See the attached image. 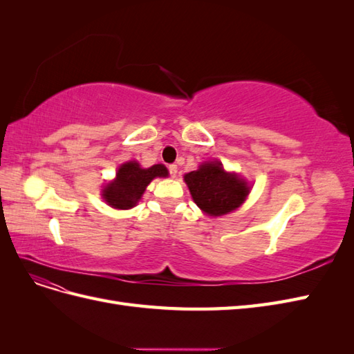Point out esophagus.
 I'll use <instances>...</instances> for the list:
<instances>
[{"instance_id": "esophagus-1", "label": "esophagus", "mask_w": 354, "mask_h": 354, "mask_svg": "<svg viewBox=\"0 0 354 354\" xmlns=\"http://www.w3.org/2000/svg\"><path fill=\"white\" fill-rule=\"evenodd\" d=\"M168 169H169V174L173 176V177H177V173H178V167L176 165V164H171L169 167H168Z\"/></svg>"}]
</instances>
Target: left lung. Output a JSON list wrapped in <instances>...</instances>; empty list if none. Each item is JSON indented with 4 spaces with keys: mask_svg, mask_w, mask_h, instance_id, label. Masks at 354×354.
I'll return each instance as SVG.
<instances>
[{
    "mask_svg": "<svg viewBox=\"0 0 354 354\" xmlns=\"http://www.w3.org/2000/svg\"><path fill=\"white\" fill-rule=\"evenodd\" d=\"M185 181L196 205L211 217L239 208L250 194L248 183L238 174L227 173L218 160L203 162L185 174Z\"/></svg>",
    "mask_w": 354,
    "mask_h": 354,
    "instance_id": "1",
    "label": "left lung"
}]
</instances>
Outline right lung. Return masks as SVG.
Here are the masks:
<instances>
[{
    "label": "right lung",
    "mask_w": 354,
    "mask_h": 354,
    "mask_svg": "<svg viewBox=\"0 0 354 354\" xmlns=\"http://www.w3.org/2000/svg\"><path fill=\"white\" fill-rule=\"evenodd\" d=\"M156 177H168V169L162 164L142 168L137 160L122 164L118 168L113 181L102 190L103 199L116 209H130L142 199L146 187Z\"/></svg>",
    "instance_id": "obj_1"
}]
</instances>
